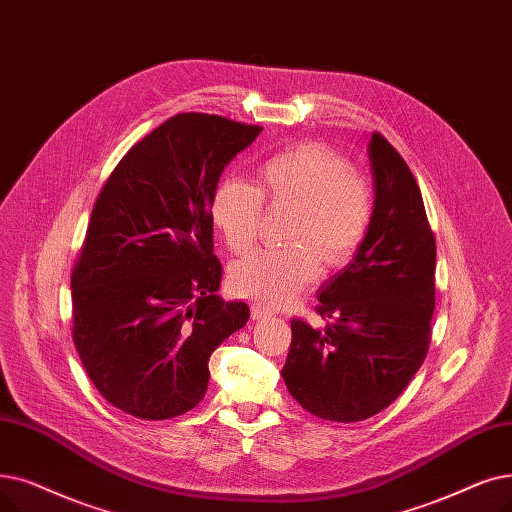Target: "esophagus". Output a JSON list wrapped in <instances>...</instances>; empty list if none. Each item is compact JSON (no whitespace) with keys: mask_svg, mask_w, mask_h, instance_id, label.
Returning a JSON list of instances; mask_svg holds the SVG:
<instances>
[{"mask_svg":"<svg viewBox=\"0 0 512 512\" xmlns=\"http://www.w3.org/2000/svg\"><path fill=\"white\" fill-rule=\"evenodd\" d=\"M270 316H272V311L265 309L261 303L251 305V318L253 320H263V318H270Z\"/></svg>","mask_w":512,"mask_h":512,"instance_id":"1","label":"esophagus"}]
</instances>
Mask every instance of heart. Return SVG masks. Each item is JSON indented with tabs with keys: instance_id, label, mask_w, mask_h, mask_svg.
Returning <instances> with one entry per match:
<instances>
[{
	"instance_id": "1",
	"label": "heart",
	"mask_w": 512,
	"mask_h": 512,
	"mask_svg": "<svg viewBox=\"0 0 512 512\" xmlns=\"http://www.w3.org/2000/svg\"><path fill=\"white\" fill-rule=\"evenodd\" d=\"M259 188L224 177L209 203L215 230L232 253H247L257 238L263 201L295 207L286 249L257 251L236 263L230 286L238 297L282 307L316 280L324 268L345 265L370 228L372 186L347 157L318 142L272 154L257 167Z\"/></svg>"
}]
</instances>
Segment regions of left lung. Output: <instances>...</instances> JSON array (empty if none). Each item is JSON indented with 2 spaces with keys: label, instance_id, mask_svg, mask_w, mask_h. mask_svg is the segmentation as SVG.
I'll list each match as a JSON object with an SVG mask.
<instances>
[{
  "label": "left lung",
  "instance_id": "1",
  "mask_svg": "<svg viewBox=\"0 0 512 512\" xmlns=\"http://www.w3.org/2000/svg\"><path fill=\"white\" fill-rule=\"evenodd\" d=\"M370 228L345 268L320 286L328 320H293L282 379L301 408L358 422L385 410L425 362L435 309V236L406 161L372 133Z\"/></svg>",
  "mask_w": 512,
  "mask_h": 512
}]
</instances>
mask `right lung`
<instances>
[{"label":"right lung","instance_id":"add662e5","mask_svg":"<svg viewBox=\"0 0 512 512\" xmlns=\"http://www.w3.org/2000/svg\"><path fill=\"white\" fill-rule=\"evenodd\" d=\"M259 125L175 115L131 146L100 190L73 268V341L115 408L144 420L192 410L209 358L247 324L217 295L211 194Z\"/></svg>","mask_w":512,"mask_h":512}]
</instances>
